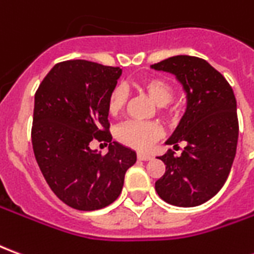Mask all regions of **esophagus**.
<instances>
[{"label":"esophagus","mask_w":254,"mask_h":254,"mask_svg":"<svg viewBox=\"0 0 254 254\" xmlns=\"http://www.w3.org/2000/svg\"><path fill=\"white\" fill-rule=\"evenodd\" d=\"M152 158L149 154H143V152H137V159L138 160H149Z\"/></svg>","instance_id":"34e87169"}]
</instances>
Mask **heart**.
Returning <instances> with one entry per match:
<instances>
[{
	"label": "heart",
	"mask_w": 254,
	"mask_h": 254,
	"mask_svg": "<svg viewBox=\"0 0 254 254\" xmlns=\"http://www.w3.org/2000/svg\"><path fill=\"white\" fill-rule=\"evenodd\" d=\"M134 87L143 94L149 96L156 105H159L160 113L166 118L177 116L180 106L173 100L176 88L169 78L162 76H145L134 84ZM127 103V92L124 87H114L107 96V111L117 117L125 110ZM117 140L130 148L148 149L152 144L162 137V129L155 122L129 121L122 124L116 130Z\"/></svg>",
	"instance_id": "b5f03b06"
}]
</instances>
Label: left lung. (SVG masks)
Masks as SVG:
<instances>
[{
	"mask_svg": "<svg viewBox=\"0 0 254 254\" xmlns=\"http://www.w3.org/2000/svg\"><path fill=\"white\" fill-rule=\"evenodd\" d=\"M151 66L176 74L187 91L188 109L167 144L182 154L159 156L166 171L155 189L177 207H196L218 193L231 170L238 141L237 100L231 85L215 67L198 57L176 56Z\"/></svg>",
	"mask_w": 254,
	"mask_h": 254,
	"instance_id": "obj_1",
	"label": "left lung"
}]
</instances>
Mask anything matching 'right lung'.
<instances>
[{
	"label": "right lung",
	"instance_id": "add662e5",
	"mask_svg": "<svg viewBox=\"0 0 254 254\" xmlns=\"http://www.w3.org/2000/svg\"><path fill=\"white\" fill-rule=\"evenodd\" d=\"M121 69L85 60L56 64L35 92L31 129L35 159L53 193L69 207L95 211L116 201L136 152L111 141L107 96ZM92 139L110 142L103 155Z\"/></svg>",
	"mask_w": 254,
	"mask_h": 254
}]
</instances>
